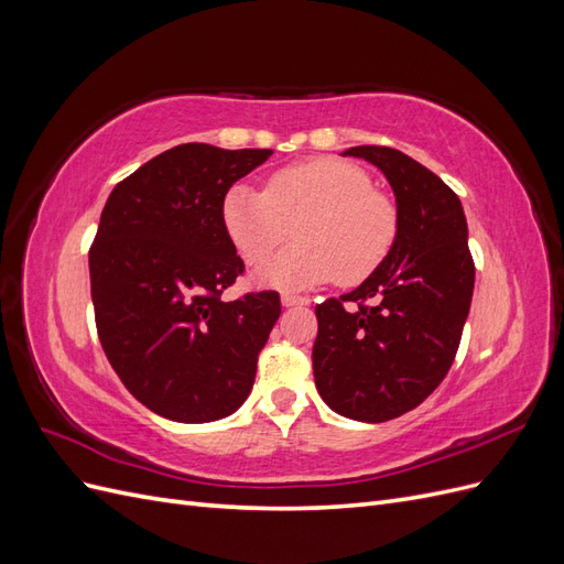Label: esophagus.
Segmentation results:
<instances>
[{
  "instance_id": "1",
  "label": "esophagus",
  "mask_w": 564,
  "mask_h": 564,
  "mask_svg": "<svg viewBox=\"0 0 564 564\" xmlns=\"http://www.w3.org/2000/svg\"><path fill=\"white\" fill-rule=\"evenodd\" d=\"M308 296H296V294H282V305L284 308H296V305H308Z\"/></svg>"
}]
</instances>
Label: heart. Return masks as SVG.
Returning <instances> with one entry per match:
<instances>
[{
  "instance_id": "obj_1",
  "label": "heart",
  "mask_w": 564,
  "mask_h": 564,
  "mask_svg": "<svg viewBox=\"0 0 564 564\" xmlns=\"http://www.w3.org/2000/svg\"><path fill=\"white\" fill-rule=\"evenodd\" d=\"M232 247L249 265L265 263L296 228L299 242L261 270L278 286L336 280L360 284L377 272L398 240V207L362 166L313 158L272 174L259 193L237 183L220 204Z\"/></svg>"
}]
</instances>
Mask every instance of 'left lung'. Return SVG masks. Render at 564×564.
Instances as JSON below:
<instances>
[{
    "label": "left lung",
    "mask_w": 564,
    "mask_h": 564,
    "mask_svg": "<svg viewBox=\"0 0 564 564\" xmlns=\"http://www.w3.org/2000/svg\"><path fill=\"white\" fill-rule=\"evenodd\" d=\"M344 155L381 169L400 230L371 278L315 308L313 373L336 414L381 423L412 412L447 377L470 311L475 263L460 199L431 169L386 145Z\"/></svg>",
    "instance_id": "8db88e82"
}]
</instances>
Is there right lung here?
I'll list each match as a JSON object with an SVG mask.
<instances>
[{
    "label": "right lung",
    "instance_id": "1",
    "mask_svg": "<svg viewBox=\"0 0 564 564\" xmlns=\"http://www.w3.org/2000/svg\"><path fill=\"white\" fill-rule=\"evenodd\" d=\"M272 150L183 143L110 193L89 249L100 346L150 412L178 423L230 416L282 313L278 292L224 301L245 272L220 220L235 181Z\"/></svg>",
    "mask_w": 564,
    "mask_h": 564
}]
</instances>
